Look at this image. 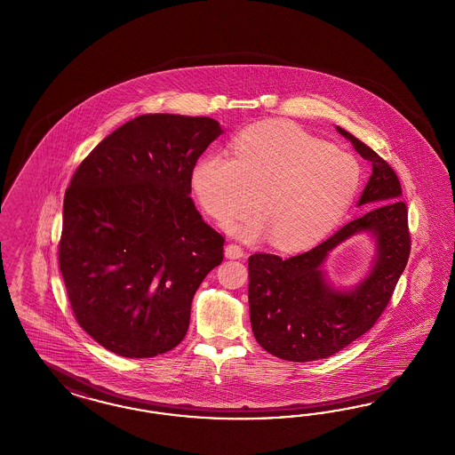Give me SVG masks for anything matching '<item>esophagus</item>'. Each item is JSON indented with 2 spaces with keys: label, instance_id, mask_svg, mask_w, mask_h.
I'll return each mask as SVG.
<instances>
[{
  "label": "esophagus",
  "instance_id": "obj_1",
  "mask_svg": "<svg viewBox=\"0 0 455 455\" xmlns=\"http://www.w3.org/2000/svg\"><path fill=\"white\" fill-rule=\"evenodd\" d=\"M243 255H245V251H243V249H242L240 245L230 243V245L225 247V257H227V259H242Z\"/></svg>",
  "mask_w": 455,
  "mask_h": 455
}]
</instances>
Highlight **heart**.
I'll return each instance as SVG.
<instances>
[{
    "label": "heart",
    "mask_w": 455,
    "mask_h": 455,
    "mask_svg": "<svg viewBox=\"0 0 455 455\" xmlns=\"http://www.w3.org/2000/svg\"><path fill=\"white\" fill-rule=\"evenodd\" d=\"M234 156L208 153L191 183L204 212L242 238L270 236L279 251H302L338 227L361 187L358 159L298 125H251L234 140Z\"/></svg>",
    "instance_id": "obj_1"
}]
</instances>
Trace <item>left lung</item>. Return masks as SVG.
<instances>
[{
	"label": "left lung",
	"mask_w": 455,
	"mask_h": 455,
	"mask_svg": "<svg viewBox=\"0 0 455 455\" xmlns=\"http://www.w3.org/2000/svg\"><path fill=\"white\" fill-rule=\"evenodd\" d=\"M336 131L373 164L358 206L370 208L311 251L281 259L253 253L249 259V306L257 343L285 361L321 360L351 345L385 311L410 255L407 204L385 159L343 127ZM364 233L376 242V255L360 283L334 288L323 270L330 251Z\"/></svg>",
	"instance_id": "8db88e82"
}]
</instances>
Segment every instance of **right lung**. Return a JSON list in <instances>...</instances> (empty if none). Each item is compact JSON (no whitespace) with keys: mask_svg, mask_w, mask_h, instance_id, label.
<instances>
[{"mask_svg":"<svg viewBox=\"0 0 455 455\" xmlns=\"http://www.w3.org/2000/svg\"><path fill=\"white\" fill-rule=\"evenodd\" d=\"M223 132L210 117L144 114L99 142L63 198L59 260L80 328L124 358L180 345L223 236L191 200V174Z\"/></svg>","mask_w":455,"mask_h":455,"instance_id":"right-lung-1","label":"right lung"}]
</instances>
